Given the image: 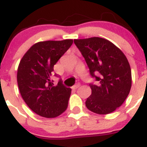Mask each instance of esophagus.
<instances>
[{
	"label": "esophagus",
	"instance_id": "obj_1",
	"mask_svg": "<svg viewBox=\"0 0 147 147\" xmlns=\"http://www.w3.org/2000/svg\"><path fill=\"white\" fill-rule=\"evenodd\" d=\"M80 84H76V85H75L74 86L72 87V89L76 90V89H77L78 88H80Z\"/></svg>",
	"mask_w": 147,
	"mask_h": 147
}]
</instances>
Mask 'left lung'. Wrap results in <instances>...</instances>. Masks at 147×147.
Instances as JSON below:
<instances>
[{"mask_svg":"<svg viewBox=\"0 0 147 147\" xmlns=\"http://www.w3.org/2000/svg\"><path fill=\"white\" fill-rule=\"evenodd\" d=\"M88 65L90 76L98 82L90 84L91 95L87 98V108L105 115L115 111L124 103L132 86L129 62L113 43L101 37L74 40Z\"/></svg>","mask_w":147,"mask_h":147,"instance_id":"8db88e82","label":"left lung"}]
</instances>
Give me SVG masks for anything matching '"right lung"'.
Instances as JSON below:
<instances>
[{
  "instance_id": "right-lung-1",
  "label": "right lung",
  "mask_w": 147,
  "mask_h": 147,
  "mask_svg": "<svg viewBox=\"0 0 147 147\" xmlns=\"http://www.w3.org/2000/svg\"><path fill=\"white\" fill-rule=\"evenodd\" d=\"M73 43V40H48L33 45L24 54L18 68V88L28 107L37 115L55 118L65 111L71 89L59 80L56 86L51 72Z\"/></svg>"
}]
</instances>
